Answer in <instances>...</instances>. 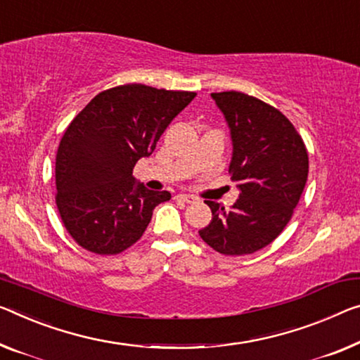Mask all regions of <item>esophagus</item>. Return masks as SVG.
Masks as SVG:
<instances>
[{
  "label": "esophagus",
  "mask_w": 360,
  "mask_h": 360,
  "mask_svg": "<svg viewBox=\"0 0 360 360\" xmlns=\"http://www.w3.org/2000/svg\"><path fill=\"white\" fill-rule=\"evenodd\" d=\"M175 198L180 199V201H184V202H188V204L198 201V199H196L195 196H193V195H176Z\"/></svg>",
  "instance_id": "34e87169"
}]
</instances>
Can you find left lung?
Wrapping results in <instances>:
<instances>
[{"instance_id": "left-lung-1", "label": "left lung", "mask_w": 360, "mask_h": 360, "mask_svg": "<svg viewBox=\"0 0 360 360\" xmlns=\"http://www.w3.org/2000/svg\"><path fill=\"white\" fill-rule=\"evenodd\" d=\"M230 129L229 174L240 198L230 209L214 201L199 236L220 254L245 256L270 245L290 222L309 172L307 149L295 127L261 99L240 91L212 93Z\"/></svg>"}]
</instances>
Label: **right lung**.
Returning a JSON list of instances; mask_svg holds the SVG:
<instances>
[{
    "label": "right lung",
    "instance_id": "add662e5",
    "mask_svg": "<svg viewBox=\"0 0 360 360\" xmlns=\"http://www.w3.org/2000/svg\"><path fill=\"white\" fill-rule=\"evenodd\" d=\"M195 96L122 85L99 93L72 120L56 154V204L82 248L119 254L145 233L154 207L170 193L148 190L131 172Z\"/></svg>",
    "mask_w": 360,
    "mask_h": 360
}]
</instances>
